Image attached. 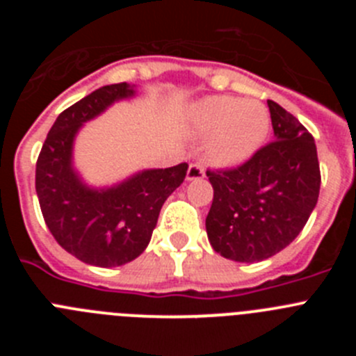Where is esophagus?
<instances>
[{
	"label": "esophagus",
	"instance_id": "obj_1",
	"mask_svg": "<svg viewBox=\"0 0 356 356\" xmlns=\"http://www.w3.org/2000/svg\"><path fill=\"white\" fill-rule=\"evenodd\" d=\"M201 178H205V168L197 162L191 163L187 171V180H201Z\"/></svg>",
	"mask_w": 356,
	"mask_h": 356
}]
</instances>
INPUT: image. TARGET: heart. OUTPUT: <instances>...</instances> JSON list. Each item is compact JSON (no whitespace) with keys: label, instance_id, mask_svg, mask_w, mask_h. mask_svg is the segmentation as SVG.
I'll use <instances>...</instances> for the list:
<instances>
[{"label":"heart","instance_id":"1","mask_svg":"<svg viewBox=\"0 0 356 356\" xmlns=\"http://www.w3.org/2000/svg\"><path fill=\"white\" fill-rule=\"evenodd\" d=\"M193 124L200 135L214 134L209 143L210 160L221 165H234L262 146L269 131V114L259 102L212 96L197 103Z\"/></svg>","mask_w":356,"mask_h":356}]
</instances>
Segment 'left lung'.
I'll use <instances>...</instances> for the list:
<instances>
[{"instance_id": "1", "label": "left lung", "mask_w": 356, "mask_h": 356, "mask_svg": "<svg viewBox=\"0 0 356 356\" xmlns=\"http://www.w3.org/2000/svg\"><path fill=\"white\" fill-rule=\"evenodd\" d=\"M275 140L237 168L209 169L213 200L207 234L217 253L260 262L294 241L319 197L321 171L312 134L267 99Z\"/></svg>"}]
</instances>
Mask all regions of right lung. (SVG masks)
I'll return each instance as SVG.
<instances>
[{
    "instance_id": "add662e5",
    "label": "right lung",
    "mask_w": 356,
    "mask_h": 356,
    "mask_svg": "<svg viewBox=\"0 0 356 356\" xmlns=\"http://www.w3.org/2000/svg\"><path fill=\"white\" fill-rule=\"evenodd\" d=\"M134 96L127 81L105 85L65 108L37 159L35 191L55 241L78 260L115 267L137 259L149 244L163 201L185 180L188 165L147 169L118 187L94 191L72 171L74 135L108 105Z\"/></svg>"
}]
</instances>
